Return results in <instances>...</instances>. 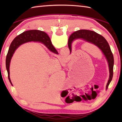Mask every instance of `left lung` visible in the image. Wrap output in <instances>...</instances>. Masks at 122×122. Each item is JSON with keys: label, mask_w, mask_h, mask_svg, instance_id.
<instances>
[{"label": "left lung", "mask_w": 122, "mask_h": 122, "mask_svg": "<svg viewBox=\"0 0 122 122\" xmlns=\"http://www.w3.org/2000/svg\"><path fill=\"white\" fill-rule=\"evenodd\" d=\"M79 38L82 39L83 40L88 41L89 42H91L92 44L95 45L102 51V52L106 56L109 63V72H110L109 80H108V83H107L106 86V88L107 89L111 80H112L113 76V65H114L113 56L108 42H107V41L104 37L97 33L95 32L85 30H78L73 33L69 38L68 45V47L71 53V45L72 41L74 39Z\"/></svg>", "instance_id": "8db88e82"}]
</instances>
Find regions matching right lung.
<instances>
[{"label": "right lung", "mask_w": 122, "mask_h": 122, "mask_svg": "<svg viewBox=\"0 0 122 122\" xmlns=\"http://www.w3.org/2000/svg\"><path fill=\"white\" fill-rule=\"evenodd\" d=\"M41 41L46 45L49 49H50L53 52L57 54V51L54 47L51 44V39L48 35L46 33L41 31L39 30H27L20 34L19 36L15 38L10 45L9 51H8L6 58V67L8 73V78L11 83V81L10 78V63L14 51L16 49L19 47L20 45L24 44L25 42H28V41Z\"/></svg>", "instance_id": "add662e5"}]
</instances>
